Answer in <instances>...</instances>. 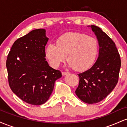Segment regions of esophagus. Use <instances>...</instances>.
<instances>
[{"mask_svg": "<svg viewBox=\"0 0 127 127\" xmlns=\"http://www.w3.org/2000/svg\"><path fill=\"white\" fill-rule=\"evenodd\" d=\"M68 73V72H62V75L63 76H65V75H67Z\"/></svg>", "mask_w": 127, "mask_h": 127, "instance_id": "1", "label": "esophagus"}]
</instances>
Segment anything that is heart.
I'll return each mask as SVG.
<instances>
[{
    "label": "heart",
    "instance_id": "1",
    "mask_svg": "<svg viewBox=\"0 0 127 127\" xmlns=\"http://www.w3.org/2000/svg\"><path fill=\"white\" fill-rule=\"evenodd\" d=\"M56 45L49 43L45 54L49 64L56 68L67 60L68 65L77 71H85L95 62L98 43L93 36L78 32H69L60 36Z\"/></svg>",
    "mask_w": 127,
    "mask_h": 127
}]
</instances>
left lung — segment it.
Wrapping results in <instances>:
<instances>
[{"label":"left lung","mask_w":127,"mask_h":127,"mask_svg":"<svg viewBox=\"0 0 127 127\" xmlns=\"http://www.w3.org/2000/svg\"><path fill=\"white\" fill-rule=\"evenodd\" d=\"M98 40L99 53L94 65L82 73L75 93L88 104L101 101L113 91L118 81L121 62L114 42L100 27L91 25Z\"/></svg>","instance_id":"left-lung-1"}]
</instances>
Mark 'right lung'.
I'll return each mask as SVG.
<instances>
[{
	"mask_svg": "<svg viewBox=\"0 0 127 127\" xmlns=\"http://www.w3.org/2000/svg\"><path fill=\"white\" fill-rule=\"evenodd\" d=\"M46 30L36 29L17 39L6 60L8 82L13 93L32 105H41L48 100L60 71L49 66L45 59L48 41Z\"/></svg>",
	"mask_w": 127,
	"mask_h": 127,
	"instance_id": "right-lung-1",
	"label": "right lung"
}]
</instances>
